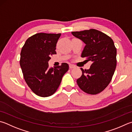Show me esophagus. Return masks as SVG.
Masks as SVG:
<instances>
[{
	"mask_svg": "<svg viewBox=\"0 0 132 132\" xmlns=\"http://www.w3.org/2000/svg\"><path fill=\"white\" fill-rule=\"evenodd\" d=\"M69 68H70V69H74L76 68V66L74 65V64H69Z\"/></svg>",
	"mask_w": 132,
	"mask_h": 132,
	"instance_id": "obj_1",
	"label": "esophagus"
}]
</instances>
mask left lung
<instances>
[{"instance_id": "8db88e82", "label": "left lung", "mask_w": 132, "mask_h": 132, "mask_svg": "<svg viewBox=\"0 0 132 132\" xmlns=\"http://www.w3.org/2000/svg\"><path fill=\"white\" fill-rule=\"evenodd\" d=\"M71 33L85 44L81 57H86L87 61L92 62L88 70L81 68L82 76L77 80V83L84 92L97 94L109 84L116 70L117 49L113 40L93 29Z\"/></svg>"}]
</instances>
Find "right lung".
<instances>
[{"label": "right lung", "instance_id": "add662e5", "mask_svg": "<svg viewBox=\"0 0 132 132\" xmlns=\"http://www.w3.org/2000/svg\"><path fill=\"white\" fill-rule=\"evenodd\" d=\"M61 33H39L26 40L21 52L20 66L26 84L41 97L50 96L56 92L62 78L69 70V64L50 68L48 61L56 54V43Z\"/></svg>", "mask_w": 132, "mask_h": 132}]
</instances>
